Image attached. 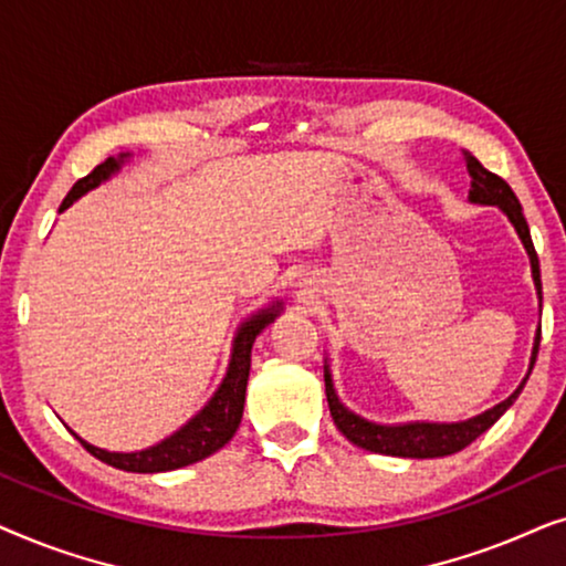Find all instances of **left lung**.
Wrapping results in <instances>:
<instances>
[{"label":"left lung","mask_w":566,"mask_h":566,"mask_svg":"<svg viewBox=\"0 0 566 566\" xmlns=\"http://www.w3.org/2000/svg\"><path fill=\"white\" fill-rule=\"evenodd\" d=\"M467 167L471 175V190L469 198L474 203H484V206H500L502 211L507 213V219L513 221V227L517 231V237L523 239L525 252L531 258V270H533V283H536L538 298L541 296V270H538V254L536 247H533L531 231H528V221H525L521 200L515 198V192L510 185L502 180L500 175L490 172V169L482 167V161L467 154ZM538 343H541V329L536 335V345H533V358H531V370L533 363H536L538 355ZM531 376V374H528ZM528 381V378H525ZM525 381L517 386L515 394L502 401V405L486 409L484 415L474 417V420L467 422H453V424H438V422H409V424H376L363 420V417L353 415L350 409H345L339 405L335 386H332V376L327 366H324V391H327V401H329V415L335 420L337 430L350 440V443L366 448V451L374 453H384V455H399V459H440V455H451L459 453L461 448H467L469 443L492 428L494 422L505 415V409L513 405L517 399V394L523 391Z\"/></svg>","instance_id":"8db88e82"}]
</instances>
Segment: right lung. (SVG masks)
Returning <instances> with one entry per match:
<instances>
[{
  "label": "right lung",
  "instance_id": "1",
  "mask_svg": "<svg viewBox=\"0 0 566 566\" xmlns=\"http://www.w3.org/2000/svg\"><path fill=\"white\" fill-rule=\"evenodd\" d=\"M128 154H120V159L107 157L103 165H97L87 177L74 182V188L69 190V196L64 198L59 211H64L74 203L76 198H82L84 192L97 188L99 182L107 180V177L115 175L123 165ZM277 312H281V304L265 308V312L254 314L250 322H244L237 332L234 339V350H231V363L227 370V378L219 386V391L213 394V399L200 409V412L192 417V420L169 436L161 443L146 448V451H136V453H111L103 451V448H95L76 436V440L87 448V451L99 459L107 467L123 469V471H134V474H157V471H175L182 467H190V463L203 461L208 455L219 451L234 436L239 422H242V412H244V391H247V378H250V355H252V345L254 337L260 335L262 329L268 327L270 322L275 319Z\"/></svg>",
  "mask_w": 566,
  "mask_h": 566
}]
</instances>
